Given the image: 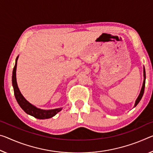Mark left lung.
<instances>
[{"mask_svg":"<svg viewBox=\"0 0 153 153\" xmlns=\"http://www.w3.org/2000/svg\"><path fill=\"white\" fill-rule=\"evenodd\" d=\"M144 82H143V85L142 87V89H141V91H140V93L139 94V96H138L137 99H136V101H135V107L136 106L139 102L141 100V99L142 97L143 94H144V88H145V82H146V72H145V69L144 67Z\"/></svg>","mask_w":153,"mask_h":153,"instance_id":"8db88e82","label":"left lung"}]
</instances>
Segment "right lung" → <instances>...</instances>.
<instances>
[{
	"label": "right lung",
	"instance_id": "1",
	"mask_svg": "<svg viewBox=\"0 0 153 153\" xmlns=\"http://www.w3.org/2000/svg\"><path fill=\"white\" fill-rule=\"evenodd\" d=\"M18 59V56L16 59V62L15 66H14L13 70V75H12V84H13L14 94H15L16 99L19 105H20L22 109L25 111L28 114L33 116L38 119H47V118H52L55 116L58 112L62 110V108L54 109V110H41L39 108H37L30 104L28 101L26 100V99L24 97L22 94H21L20 90L18 88V84L16 82V67H17V60Z\"/></svg>",
	"mask_w": 153,
	"mask_h": 153
}]
</instances>
